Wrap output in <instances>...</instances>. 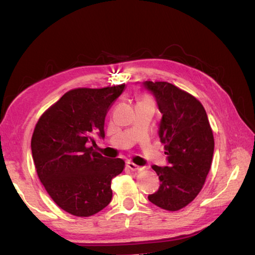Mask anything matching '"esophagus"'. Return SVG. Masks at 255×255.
Masks as SVG:
<instances>
[{
    "instance_id": "1",
    "label": "esophagus",
    "mask_w": 255,
    "mask_h": 255,
    "mask_svg": "<svg viewBox=\"0 0 255 255\" xmlns=\"http://www.w3.org/2000/svg\"><path fill=\"white\" fill-rule=\"evenodd\" d=\"M127 167L131 171H140L141 169H143V167L139 166V165H136V164L132 163V162H127Z\"/></svg>"
}]
</instances>
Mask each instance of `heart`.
<instances>
[{
  "mask_svg": "<svg viewBox=\"0 0 255 255\" xmlns=\"http://www.w3.org/2000/svg\"><path fill=\"white\" fill-rule=\"evenodd\" d=\"M143 101H148V100H143ZM149 102V101H148Z\"/></svg>",
  "mask_w": 255,
  "mask_h": 255,
  "instance_id": "b5f03b06",
  "label": "heart"
}]
</instances>
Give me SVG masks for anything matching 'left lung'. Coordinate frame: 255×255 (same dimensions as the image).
I'll return each instance as SVG.
<instances>
[{
	"instance_id": "left-lung-1",
	"label": "left lung",
	"mask_w": 255,
	"mask_h": 255,
	"mask_svg": "<svg viewBox=\"0 0 255 255\" xmlns=\"http://www.w3.org/2000/svg\"><path fill=\"white\" fill-rule=\"evenodd\" d=\"M159 112L158 137L167 166L152 165L159 188L148 200L159 208L175 211L198 196L211 166L215 141L205 108L191 94L167 82L145 81Z\"/></svg>"
}]
</instances>
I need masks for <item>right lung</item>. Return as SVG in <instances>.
Returning a JSON list of instances; mask_svg holds the SVG:
<instances>
[{"mask_svg": "<svg viewBox=\"0 0 255 255\" xmlns=\"http://www.w3.org/2000/svg\"><path fill=\"white\" fill-rule=\"evenodd\" d=\"M125 84L71 90L38 120L31 139L32 158L42 185L67 213L89 217L109 205L111 180L124 170L122 158L93 149L94 136L105 138L108 109Z\"/></svg>", "mask_w": 255, "mask_h": 255, "instance_id": "obj_1", "label": "right lung"}]
</instances>
